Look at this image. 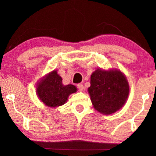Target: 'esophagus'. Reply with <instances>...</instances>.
Wrapping results in <instances>:
<instances>
[{
	"label": "esophagus",
	"mask_w": 156,
	"mask_h": 156,
	"mask_svg": "<svg viewBox=\"0 0 156 156\" xmlns=\"http://www.w3.org/2000/svg\"><path fill=\"white\" fill-rule=\"evenodd\" d=\"M77 89H79V91H82L84 89V86H83L82 84H77Z\"/></svg>",
	"instance_id": "esophagus-1"
}]
</instances>
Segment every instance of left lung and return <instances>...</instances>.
<instances>
[{
  "instance_id": "obj_1",
  "label": "left lung",
  "mask_w": 156,
  "mask_h": 156,
  "mask_svg": "<svg viewBox=\"0 0 156 156\" xmlns=\"http://www.w3.org/2000/svg\"><path fill=\"white\" fill-rule=\"evenodd\" d=\"M88 91L95 109L101 114H111L125 104L129 87L120 71L97 69L91 75V86Z\"/></svg>"
}]
</instances>
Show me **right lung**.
Listing matches in <instances>:
<instances>
[{
    "label": "right lung",
    "instance_id": "add662e5",
    "mask_svg": "<svg viewBox=\"0 0 156 156\" xmlns=\"http://www.w3.org/2000/svg\"><path fill=\"white\" fill-rule=\"evenodd\" d=\"M76 88L72 84L64 86L61 76L53 71L38 84L37 93L40 100L50 107L62 105L69 95L76 92Z\"/></svg>",
    "mask_w": 156,
    "mask_h": 156
}]
</instances>
